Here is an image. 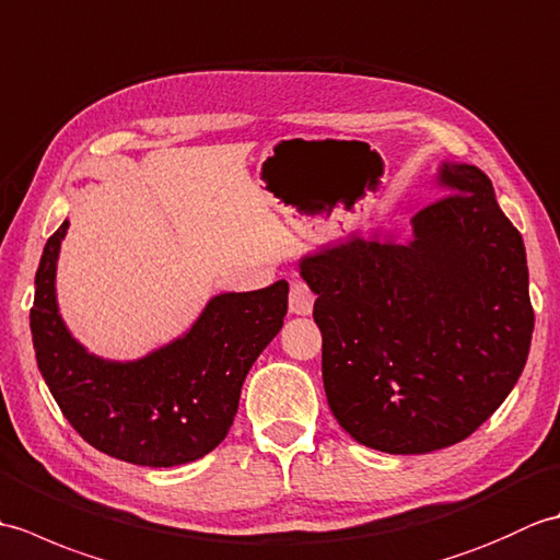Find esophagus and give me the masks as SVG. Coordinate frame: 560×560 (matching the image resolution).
Masks as SVG:
<instances>
[{
    "label": "esophagus",
    "mask_w": 560,
    "mask_h": 560,
    "mask_svg": "<svg viewBox=\"0 0 560 560\" xmlns=\"http://www.w3.org/2000/svg\"><path fill=\"white\" fill-rule=\"evenodd\" d=\"M289 311L293 315H311L313 313V303H315V295L313 291L307 289V283L291 273L289 277Z\"/></svg>",
    "instance_id": "esophagus-1"
}]
</instances>
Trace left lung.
I'll list each match as a JSON object with an SVG mask.
<instances>
[{
  "label": "left lung",
  "instance_id": "left-lung-1",
  "mask_svg": "<svg viewBox=\"0 0 560 560\" xmlns=\"http://www.w3.org/2000/svg\"><path fill=\"white\" fill-rule=\"evenodd\" d=\"M438 183L447 195L411 219L409 243L351 235L301 259L329 409L389 455L469 438L515 387L534 331L525 243L491 180L443 163Z\"/></svg>",
  "mask_w": 560,
  "mask_h": 560
}]
</instances>
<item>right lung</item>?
I'll return each mask as SVG.
<instances>
[{"label": "right lung", "mask_w": 560, "mask_h": 560, "mask_svg": "<svg viewBox=\"0 0 560 560\" xmlns=\"http://www.w3.org/2000/svg\"><path fill=\"white\" fill-rule=\"evenodd\" d=\"M65 221L35 271L31 335L57 407L89 445L141 467H177L217 447L235 419L245 375L279 335L289 283L213 295L192 329L139 361H105L69 335L55 273Z\"/></svg>", "instance_id": "1"}]
</instances>
